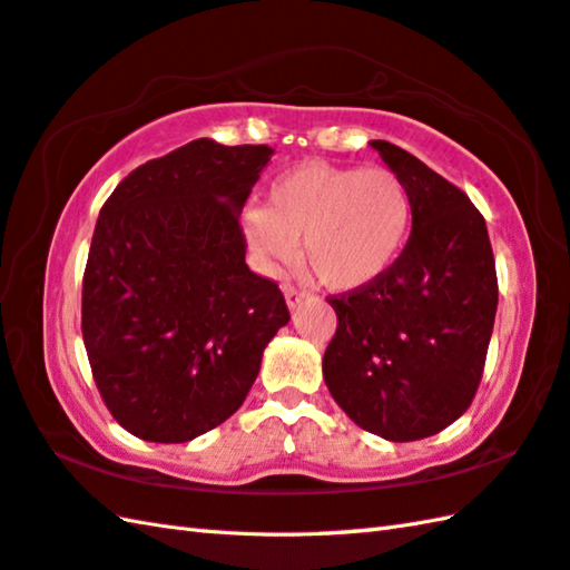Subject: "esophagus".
I'll use <instances>...</instances> for the list:
<instances>
[{
    "instance_id": "1",
    "label": "esophagus",
    "mask_w": 570,
    "mask_h": 570,
    "mask_svg": "<svg viewBox=\"0 0 570 570\" xmlns=\"http://www.w3.org/2000/svg\"><path fill=\"white\" fill-rule=\"evenodd\" d=\"M283 293H285V302H287V307H289V309L299 307V302L305 299V293H302V289H297L295 285H285V287H283Z\"/></svg>"
}]
</instances>
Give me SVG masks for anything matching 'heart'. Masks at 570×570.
I'll return each instance as SVG.
<instances>
[{
    "label": "heart",
    "mask_w": 570,
    "mask_h": 570,
    "mask_svg": "<svg viewBox=\"0 0 570 570\" xmlns=\"http://www.w3.org/2000/svg\"><path fill=\"white\" fill-rule=\"evenodd\" d=\"M413 199L386 167L305 161L277 177L263 208L243 216V234L261 268H293L302 240L307 268L334 293L379 283L409 243Z\"/></svg>",
    "instance_id": "obj_1"
}]
</instances>
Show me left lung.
I'll return each instance as SVG.
<instances>
[{"label": "left lung", "instance_id": "8db88e82", "mask_svg": "<svg viewBox=\"0 0 570 570\" xmlns=\"http://www.w3.org/2000/svg\"><path fill=\"white\" fill-rule=\"evenodd\" d=\"M371 147L409 187L413 228L379 283L330 297L336 332L322 374L358 428L409 443L470 409L494 327L497 271L468 194L386 139Z\"/></svg>", "mask_w": 570, "mask_h": 570}]
</instances>
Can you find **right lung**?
<instances>
[{
    "label": "right lung",
    "instance_id": "obj_1",
    "mask_svg": "<svg viewBox=\"0 0 570 570\" xmlns=\"http://www.w3.org/2000/svg\"><path fill=\"white\" fill-rule=\"evenodd\" d=\"M271 157L194 139L127 174L100 208L80 330L102 401L135 438L187 443L224 423L289 322L281 287L246 265L238 224Z\"/></svg>",
    "mask_w": 570,
    "mask_h": 570
}]
</instances>
